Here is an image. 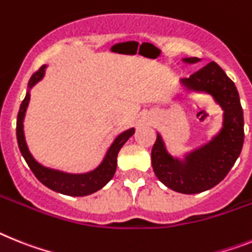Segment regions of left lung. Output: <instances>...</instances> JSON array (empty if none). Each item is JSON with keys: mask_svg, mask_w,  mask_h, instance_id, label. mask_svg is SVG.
Instances as JSON below:
<instances>
[{"mask_svg": "<svg viewBox=\"0 0 252 252\" xmlns=\"http://www.w3.org/2000/svg\"><path fill=\"white\" fill-rule=\"evenodd\" d=\"M183 61L194 64L200 59L187 58ZM181 83L187 90L213 96L224 111L223 126L210 142L187 154L183 160L169 154L158 133L151 162L156 177L166 187L186 194L200 193L220 183L240 156L245 137L244 111L237 88L214 61L189 78L181 79Z\"/></svg>", "mask_w": 252, "mask_h": 252, "instance_id": "obj_1", "label": "left lung"}]
</instances>
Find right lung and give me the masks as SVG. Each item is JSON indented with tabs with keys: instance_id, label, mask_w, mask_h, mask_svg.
<instances>
[{
	"instance_id": "1",
	"label": "right lung",
	"mask_w": 252,
	"mask_h": 252,
	"mask_svg": "<svg viewBox=\"0 0 252 252\" xmlns=\"http://www.w3.org/2000/svg\"><path fill=\"white\" fill-rule=\"evenodd\" d=\"M46 65L39 67V70L35 71L32 78L29 79L28 83V92L25 94V98L23 100L20 105V110L18 114V120H16V137H18V145L23 158L31 168V170L34 173L37 179L41 183H43L46 187L59 193L67 194V196H87V194L94 193L98 191L103 186L106 185L110 179L113 178L116 170V158L118 152L123 147V145L129 139V137L133 136L134 128L126 130L120 133L119 136L114 139V142L107 150L106 155L103 158L102 162L100 165L94 169L92 172L82 173V174H71V173H65L56 169H51L47 166H43L42 164L33 158L31 151L28 150V146L25 142L24 136V118L27 113L29 100H31V88L34 87L35 84L44 77L46 71Z\"/></svg>"
}]
</instances>
